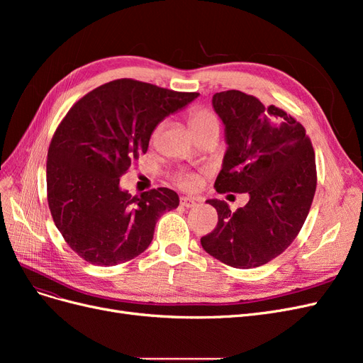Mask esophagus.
<instances>
[{
    "mask_svg": "<svg viewBox=\"0 0 363 363\" xmlns=\"http://www.w3.org/2000/svg\"><path fill=\"white\" fill-rule=\"evenodd\" d=\"M180 204L183 206V207H194L195 204H196V200L195 199H192V196H182L180 199Z\"/></svg>",
    "mask_w": 363,
    "mask_h": 363,
    "instance_id": "1",
    "label": "esophagus"
}]
</instances>
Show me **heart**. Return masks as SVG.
I'll return each instance as SVG.
<instances>
[{
  "label": "heart",
  "mask_w": 363,
  "mask_h": 363,
  "mask_svg": "<svg viewBox=\"0 0 363 363\" xmlns=\"http://www.w3.org/2000/svg\"><path fill=\"white\" fill-rule=\"evenodd\" d=\"M188 121H189L191 128L194 130V133H199V131H203V130L211 128V127H218L216 115L211 111V108L201 107V106L189 108ZM160 130H162V124H159L155 130H152L151 140H155L157 138ZM175 180H177V183L184 189H192V188H195L196 183H199V177L194 174H179L177 177H175Z\"/></svg>",
  "instance_id": "1"
}]
</instances>
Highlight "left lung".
Returning <instances> with one entry per match:
<instances>
[{"label": "left lung", "mask_w": 363, "mask_h": 363, "mask_svg": "<svg viewBox=\"0 0 363 363\" xmlns=\"http://www.w3.org/2000/svg\"><path fill=\"white\" fill-rule=\"evenodd\" d=\"M212 104L228 145L215 189L245 192L250 201L232 212L225 201L207 200L216 208L218 224L201 245L225 265L257 268L300 233L316 189L315 151L298 121L256 96L225 91L215 94Z\"/></svg>", "instance_id": "8db88e82"}]
</instances>
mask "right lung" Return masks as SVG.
Segmentation results:
<instances>
[{
    "label": "right lung",
    "mask_w": 363,
    "mask_h": 363,
    "mask_svg": "<svg viewBox=\"0 0 363 363\" xmlns=\"http://www.w3.org/2000/svg\"><path fill=\"white\" fill-rule=\"evenodd\" d=\"M199 95L121 79L86 94L62 119L48 148V206L63 239L86 262L113 267L135 259L151 244L157 219L177 208L174 191L131 196L119 179L145 155L160 121Z\"/></svg>",
    "instance_id": "1"
}]
</instances>
